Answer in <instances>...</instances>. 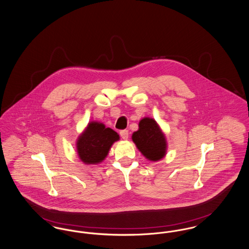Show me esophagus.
<instances>
[{
    "label": "esophagus",
    "mask_w": 249,
    "mask_h": 249,
    "mask_svg": "<svg viewBox=\"0 0 249 249\" xmlns=\"http://www.w3.org/2000/svg\"><path fill=\"white\" fill-rule=\"evenodd\" d=\"M119 134L123 140H127L129 138V131L127 130H120Z\"/></svg>",
    "instance_id": "1"
}]
</instances>
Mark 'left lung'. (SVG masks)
Masks as SVG:
<instances>
[{
	"instance_id": "8db88e82",
	"label": "left lung",
	"mask_w": 249,
	"mask_h": 249,
	"mask_svg": "<svg viewBox=\"0 0 249 249\" xmlns=\"http://www.w3.org/2000/svg\"><path fill=\"white\" fill-rule=\"evenodd\" d=\"M131 139L139 151L149 160H160L166 155L165 135L155 119L150 118L141 119L139 130L132 133Z\"/></svg>"
}]
</instances>
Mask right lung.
Wrapping results in <instances>:
<instances>
[{
	"label": "right lung",
	"mask_w": 249,
	"mask_h": 249,
	"mask_svg": "<svg viewBox=\"0 0 249 249\" xmlns=\"http://www.w3.org/2000/svg\"><path fill=\"white\" fill-rule=\"evenodd\" d=\"M119 140V134L106 128L105 124L89 122L76 142L78 157L85 164H98L107 158L112 144Z\"/></svg>",
	"instance_id": "1"
}]
</instances>
